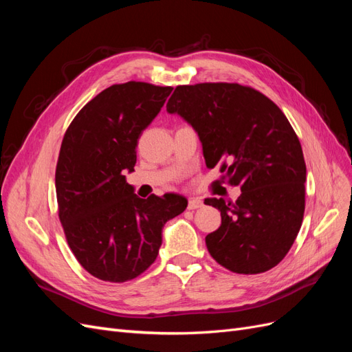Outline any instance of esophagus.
I'll list each match as a JSON object with an SVG mask.
<instances>
[{
    "mask_svg": "<svg viewBox=\"0 0 352 352\" xmlns=\"http://www.w3.org/2000/svg\"><path fill=\"white\" fill-rule=\"evenodd\" d=\"M199 207H202V201L201 199H198V198H190L189 199V202H188V208L189 210H197Z\"/></svg>",
    "mask_w": 352,
    "mask_h": 352,
    "instance_id": "1",
    "label": "esophagus"
}]
</instances>
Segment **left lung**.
<instances>
[{
  "label": "left lung",
  "mask_w": 352,
  "mask_h": 352,
  "mask_svg": "<svg viewBox=\"0 0 352 352\" xmlns=\"http://www.w3.org/2000/svg\"><path fill=\"white\" fill-rule=\"evenodd\" d=\"M194 127L208 168L241 186L235 202L207 198L220 211L208 233L211 257L233 273L257 274L278 265L301 229L307 168L286 116L261 92L239 83L177 87L167 102Z\"/></svg>",
  "instance_id": "obj_1"
}]
</instances>
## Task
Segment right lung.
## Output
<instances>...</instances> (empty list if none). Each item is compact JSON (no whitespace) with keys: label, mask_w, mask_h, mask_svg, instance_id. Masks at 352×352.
Instances as JSON below:
<instances>
[{"label":"right lung","mask_w":352,"mask_h":352,"mask_svg":"<svg viewBox=\"0 0 352 352\" xmlns=\"http://www.w3.org/2000/svg\"><path fill=\"white\" fill-rule=\"evenodd\" d=\"M172 87L127 82L104 89L76 114L63 138L56 168L58 217L74 257L94 278L122 283L155 261L166 221L188 199H142L126 182L136 145Z\"/></svg>","instance_id":"1"}]
</instances>
